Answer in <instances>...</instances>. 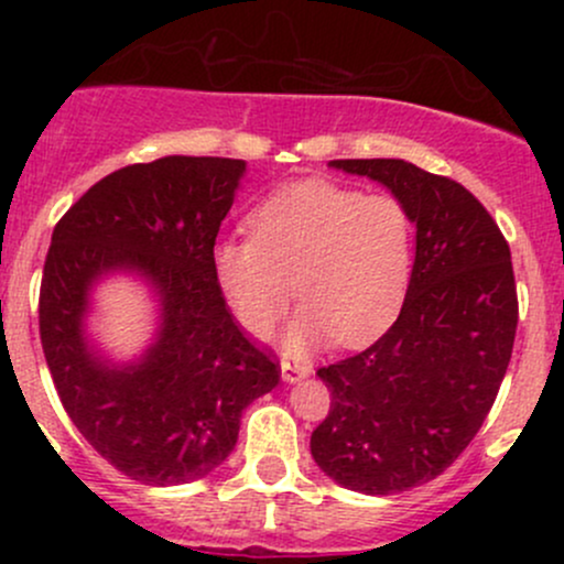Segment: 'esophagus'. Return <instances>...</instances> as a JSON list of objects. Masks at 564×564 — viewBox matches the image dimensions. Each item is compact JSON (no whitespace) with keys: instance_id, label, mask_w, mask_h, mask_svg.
Masks as SVG:
<instances>
[{"instance_id":"1","label":"esophagus","mask_w":564,"mask_h":564,"mask_svg":"<svg viewBox=\"0 0 564 564\" xmlns=\"http://www.w3.org/2000/svg\"><path fill=\"white\" fill-rule=\"evenodd\" d=\"M281 377L286 384H296V381L310 377V366L307 364H291V360L283 358L281 360Z\"/></svg>"}]
</instances>
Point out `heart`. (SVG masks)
I'll return each mask as SVG.
<instances>
[{
  "mask_svg": "<svg viewBox=\"0 0 564 564\" xmlns=\"http://www.w3.org/2000/svg\"><path fill=\"white\" fill-rule=\"evenodd\" d=\"M251 238L215 246V275L232 315L264 336L294 296L304 307L286 334L289 352L334 336L364 347L390 328L411 281V219L398 198L300 180L251 212Z\"/></svg>",
  "mask_w": 564,
  "mask_h": 564,
  "instance_id": "obj_1",
  "label": "heart"
}]
</instances>
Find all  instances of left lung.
<instances>
[{"instance_id":"obj_1","label":"left lung","mask_w":564,"mask_h":564,"mask_svg":"<svg viewBox=\"0 0 564 564\" xmlns=\"http://www.w3.org/2000/svg\"><path fill=\"white\" fill-rule=\"evenodd\" d=\"M328 166L384 185L416 225L398 321L364 352L318 368L332 411L310 437L334 482L390 496L443 475L488 416L514 347V270L494 217L456 180L403 159Z\"/></svg>"}]
</instances>
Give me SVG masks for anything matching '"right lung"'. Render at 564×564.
<instances>
[{"label":"right lung","instance_id":"obj_1","mask_svg":"<svg viewBox=\"0 0 564 564\" xmlns=\"http://www.w3.org/2000/svg\"><path fill=\"white\" fill-rule=\"evenodd\" d=\"M246 161L164 156L89 187L53 230L39 334L70 422L116 469L145 485H183L236 448L241 413L281 379L246 339L215 275V241ZM140 276L160 304L152 345L113 361L86 334L91 291Z\"/></svg>","mask_w":564,"mask_h":564}]
</instances>
